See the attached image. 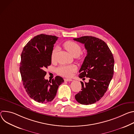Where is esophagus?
Here are the masks:
<instances>
[{
    "mask_svg": "<svg viewBox=\"0 0 134 134\" xmlns=\"http://www.w3.org/2000/svg\"><path fill=\"white\" fill-rule=\"evenodd\" d=\"M64 81L65 82H70V81H72V80L71 79H65Z\"/></svg>",
    "mask_w": 134,
    "mask_h": 134,
    "instance_id": "34e87169",
    "label": "esophagus"
}]
</instances>
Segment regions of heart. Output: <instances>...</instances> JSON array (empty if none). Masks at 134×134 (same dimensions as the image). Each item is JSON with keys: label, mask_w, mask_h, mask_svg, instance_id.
I'll return each instance as SVG.
<instances>
[{"label": "heart", "mask_w": 134, "mask_h": 134, "mask_svg": "<svg viewBox=\"0 0 134 134\" xmlns=\"http://www.w3.org/2000/svg\"><path fill=\"white\" fill-rule=\"evenodd\" d=\"M64 46L65 49L73 57H76L79 56L82 51L81 47L77 43L74 41H68L64 43ZM57 49L54 48L52 50L51 54V59L52 62L55 61L56 52ZM76 67L74 65H61L57 69V73L65 77H70L72 73L76 71Z\"/></svg>", "instance_id": "b5f03b06"}]
</instances>
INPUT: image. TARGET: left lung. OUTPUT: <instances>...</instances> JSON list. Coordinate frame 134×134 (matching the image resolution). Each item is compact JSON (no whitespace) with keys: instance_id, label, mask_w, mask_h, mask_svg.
<instances>
[{"instance_id":"1","label":"left lung","mask_w":134,"mask_h":134,"mask_svg":"<svg viewBox=\"0 0 134 134\" xmlns=\"http://www.w3.org/2000/svg\"><path fill=\"white\" fill-rule=\"evenodd\" d=\"M74 40L84 44L87 52L79 77L90 78L88 83L81 82V91L75 98L82 104H91L100 100L108 90L113 75V56L107 43L99 38L84 36Z\"/></svg>"}]
</instances>
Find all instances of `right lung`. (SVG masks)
I'll return each mask as SVG.
<instances>
[{"label":"right lung","instance_id":"right-lung-1","mask_svg":"<svg viewBox=\"0 0 134 134\" xmlns=\"http://www.w3.org/2000/svg\"><path fill=\"white\" fill-rule=\"evenodd\" d=\"M58 37L41 34L34 36L24 47L21 54L20 72L23 84L29 97L36 102H51L64 80L57 76L44 79L45 71L51 64V54Z\"/></svg>","mask_w":134,"mask_h":134}]
</instances>
